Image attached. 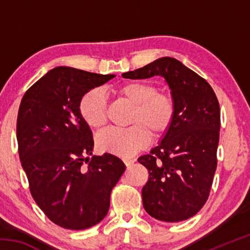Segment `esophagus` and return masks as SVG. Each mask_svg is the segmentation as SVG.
Instances as JSON below:
<instances>
[{"mask_svg":"<svg viewBox=\"0 0 250 250\" xmlns=\"http://www.w3.org/2000/svg\"><path fill=\"white\" fill-rule=\"evenodd\" d=\"M124 162H125V164L126 167H131L132 166V164L135 162V160L134 159H124Z\"/></svg>","mask_w":250,"mask_h":250,"instance_id":"1","label":"esophagus"}]
</instances>
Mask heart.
<instances>
[{
  "label": "heart",
  "mask_w": 250,
  "mask_h": 250,
  "mask_svg": "<svg viewBox=\"0 0 250 250\" xmlns=\"http://www.w3.org/2000/svg\"><path fill=\"white\" fill-rule=\"evenodd\" d=\"M117 94L135 104L130 124L125 129H110L100 133L97 146L101 151L119 156H131L151 140V133L161 137L174 121L175 101L171 95L158 92L154 83L134 80L117 87ZM80 116L92 129L100 130L107 124V97L100 88L84 94L79 104Z\"/></svg>",
  "instance_id": "heart-1"
}]
</instances>
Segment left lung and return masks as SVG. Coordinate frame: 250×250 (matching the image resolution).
Listing matches in <instances>:
<instances>
[{
  "mask_svg": "<svg viewBox=\"0 0 250 250\" xmlns=\"http://www.w3.org/2000/svg\"><path fill=\"white\" fill-rule=\"evenodd\" d=\"M153 76L166 79L176 113L159 145L138 159L150 174L142 201L150 216L175 223L194 216L208 198L217 167L221 112L209 83L175 58H159L122 74L129 79Z\"/></svg>",
  "mask_w": 250,
  "mask_h": 250,
  "instance_id": "obj_1",
  "label": "left lung"
}]
</instances>
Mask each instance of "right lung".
Listing matches in <instances>:
<instances>
[{"mask_svg":"<svg viewBox=\"0 0 250 250\" xmlns=\"http://www.w3.org/2000/svg\"><path fill=\"white\" fill-rule=\"evenodd\" d=\"M113 77L56 67L21 101L16 134L31 194L50 221L67 229H86L103 221L125 170L113 154L89 158L94 139L79 111L83 95Z\"/></svg>","mask_w":250,"mask_h":250,"instance_id":"right-lung-1","label":"right lung"}]
</instances>
